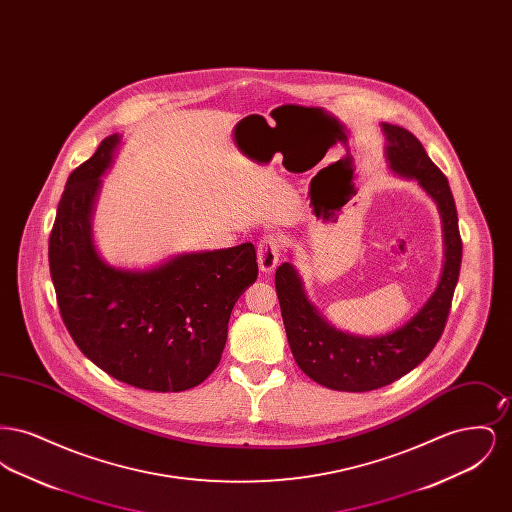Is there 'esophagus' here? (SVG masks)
<instances>
[{"label": "esophagus", "mask_w": 512, "mask_h": 512, "mask_svg": "<svg viewBox=\"0 0 512 512\" xmlns=\"http://www.w3.org/2000/svg\"><path fill=\"white\" fill-rule=\"evenodd\" d=\"M280 251H282V238L274 232H268L261 242L257 245V257H259V268L263 272H272L274 267L278 265L280 259Z\"/></svg>", "instance_id": "obj_1"}]
</instances>
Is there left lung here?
Listing matches in <instances>:
<instances>
[{
    "label": "left lung",
    "instance_id": "left-lung-1",
    "mask_svg": "<svg viewBox=\"0 0 512 512\" xmlns=\"http://www.w3.org/2000/svg\"><path fill=\"white\" fill-rule=\"evenodd\" d=\"M382 130L388 140L386 155L391 171L416 180L438 203L445 265L438 288L426 305L401 328L376 338L336 330L307 299L297 270L290 263L276 268L274 286L293 359L311 380L330 390H378L420 365L443 334L461 272L459 217L445 174L432 163L413 132L386 122Z\"/></svg>",
    "mask_w": 512,
    "mask_h": 512
}]
</instances>
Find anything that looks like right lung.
<instances>
[{
	"instance_id": "obj_1",
	"label": "right lung",
	"mask_w": 512,
	"mask_h": 512,
	"mask_svg": "<svg viewBox=\"0 0 512 512\" xmlns=\"http://www.w3.org/2000/svg\"><path fill=\"white\" fill-rule=\"evenodd\" d=\"M119 144L105 138L61 195L48 253L59 313L109 376L140 390H190L219 366L230 313L259 274L255 245L186 253L144 272L105 265L92 213Z\"/></svg>"
}]
</instances>
